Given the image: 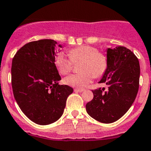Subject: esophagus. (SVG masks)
<instances>
[{"mask_svg": "<svg viewBox=\"0 0 151 151\" xmlns=\"http://www.w3.org/2000/svg\"><path fill=\"white\" fill-rule=\"evenodd\" d=\"M74 92H79V93H81V92H83V89H78V88H75L74 89Z\"/></svg>", "mask_w": 151, "mask_h": 151, "instance_id": "esophagus-1", "label": "esophagus"}]
</instances>
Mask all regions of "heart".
I'll return each mask as SVG.
<instances>
[{
    "label": "heart",
    "mask_w": 151,
    "mask_h": 151,
    "mask_svg": "<svg viewBox=\"0 0 151 151\" xmlns=\"http://www.w3.org/2000/svg\"><path fill=\"white\" fill-rule=\"evenodd\" d=\"M67 58L60 52L55 57V65L62 74H67L71 71L73 64L80 63V74H71L65 77V83L71 87L82 89L93 80V77L99 78L106 72L108 66V59L106 55L99 52L94 46L84 45L71 49Z\"/></svg>",
    "instance_id": "heart-1"
}]
</instances>
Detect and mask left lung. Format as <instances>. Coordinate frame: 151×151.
Instances as JSON below:
<instances>
[{"instance_id":"left-lung-1","label":"left lung","mask_w":151,"mask_h":151,"mask_svg":"<svg viewBox=\"0 0 151 151\" xmlns=\"http://www.w3.org/2000/svg\"><path fill=\"white\" fill-rule=\"evenodd\" d=\"M108 66L99 83L108 89L93 90V98L86 105L87 113L102 123H112L128 111L136 99L139 86V60L130 49L116 46L107 49Z\"/></svg>"}]
</instances>
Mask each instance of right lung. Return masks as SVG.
<instances>
[{"label": "right lung", "instance_id": "right-lung-1", "mask_svg": "<svg viewBox=\"0 0 151 151\" xmlns=\"http://www.w3.org/2000/svg\"><path fill=\"white\" fill-rule=\"evenodd\" d=\"M50 39L30 42L20 48L12 63V86L20 110L35 123L46 125L61 117L73 88L59 85L55 47ZM59 47L62 48L60 44Z\"/></svg>", "mask_w": 151, "mask_h": 151}]
</instances>
